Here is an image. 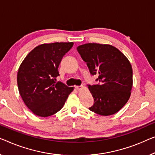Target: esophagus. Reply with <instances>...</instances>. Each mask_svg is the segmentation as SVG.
<instances>
[{
	"mask_svg": "<svg viewBox=\"0 0 155 155\" xmlns=\"http://www.w3.org/2000/svg\"><path fill=\"white\" fill-rule=\"evenodd\" d=\"M75 88H76V90H77V91H80L81 89L83 88V86L82 85H76Z\"/></svg>",
	"mask_w": 155,
	"mask_h": 155,
	"instance_id": "34e87169",
	"label": "esophagus"
}]
</instances>
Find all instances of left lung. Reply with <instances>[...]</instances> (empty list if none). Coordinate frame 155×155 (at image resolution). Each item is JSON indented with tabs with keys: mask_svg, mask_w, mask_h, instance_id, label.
Wrapping results in <instances>:
<instances>
[{
	"mask_svg": "<svg viewBox=\"0 0 155 155\" xmlns=\"http://www.w3.org/2000/svg\"><path fill=\"white\" fill-rule=\"evenodd\" d=\"M78 54L99 84L89 85L94 104L89 109L101 115L119 111L127 102L132 87V68L117 48L108 45L88 43L78 46Z\"/></svg>",
	"mask_w": 155,
	"mask_h": 155,
	"instance_id": "8db88e82",
	"label": "left lung"
}]
</instances>
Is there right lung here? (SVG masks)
<instances>
[{
  "label": "right lung",
  "instance_id": "right-lung-1",
  "mask_svg": "<svg viewBox=\"0 0 155 155\" xmlns=\"http://www.w3.org/2000/svg\"><path fill=\"white\" fill-rule=\"evenodd\" d=\"M73 42L43 44L34 48L21 64L17 74L20 95L27 107L38 116L48 117L59 111L73 87L61 81L58 67Z\"/></svg>",
  "mask_w": 155,
  "mask_h": 155
}]
</instances>
